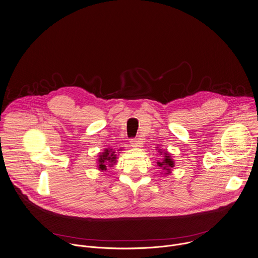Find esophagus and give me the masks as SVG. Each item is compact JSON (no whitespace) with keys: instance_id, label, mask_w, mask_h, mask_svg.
Wrapping results in <instances>:
<instances>
[{"instance_id":"esophagus-1","label":"esophagus","mask_w":258,"mask_h":258,"mask_svg":"<svg viewBox=\"0 0 258 258\" xmlns=\"http://www.w3.org/2000/svg\"><path fill=\"white\" fill-rule=\"evenodd\" d=\"M130 146L132 147V148H141V146H142V141L139 139V138H133V139H131V141H130Z\"/></svg>"}]
</instances>
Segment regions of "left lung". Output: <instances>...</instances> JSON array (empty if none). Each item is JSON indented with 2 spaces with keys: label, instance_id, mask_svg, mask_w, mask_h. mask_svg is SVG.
I'll return each mask as SVG.
<instances>
[{
  "label": "left lung",
  "instance_id": "left-lung-1",
  "mask_svg": "<svg viewBox=\"0 0 258 258\" xmlns=\"http://www.w3.org/2000/svg\"><path fill=\"white\" fill-rule=\"evenodd\" d=\"M158 152L160 155H162V159L157 162V165L163 171V172H161V174L164 173V175H168L171 173V169L175 166L174 165L175 162L166 150H158Z\"/></svg>",
  "mask_w": 258,
  "mask_h": 258
}]
</instances>
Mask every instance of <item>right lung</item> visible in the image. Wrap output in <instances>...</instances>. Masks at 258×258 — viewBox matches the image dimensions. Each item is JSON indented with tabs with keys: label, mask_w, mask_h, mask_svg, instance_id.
Returning a JSON list of instances; mask_svg holds the SVG:
<instances>
[{
	"label": "right lung",
	"mask_w": 258,
	"mask_h": 258,
	"mask_svg": "<svg viewBox=\"0 0 258 258\" xmlns=\"http://www.w3.org/2000/svg\"><path fill=\"white\" fill-rule=\"evenodd\" d=\"M122 149L118 150V152H121ZM118 155H117V152L110 149V148H107L103 151V153H100L98 155V159H97V167H98V170L100 171H104L106 170V165L111 167L112 165L116 164L118 161Z\"/></svg>",
	"instance_id": "1"
}]
</instances>
